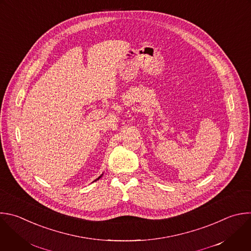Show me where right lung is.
Returning <instances> with one entry per match:
<instances>
[{
	"label": "right lung",
	"mask_w": 251,
	"mask_h": 251,
	"mask_svg": "<svg viewBox=\"0 0 251 251\" xmlns=\"http://www.w3.org/2000/svg\"><path fill=\"white\" fill-rule=\"evenodd\" d=\"M100 177H101V176H100V177H99V178H98V179H100ZM98 179H97V180H98ZM97 180H96V181H97Z\"/></svg>",
	"instance_id": "right-lung-1"
}]
</instances>
